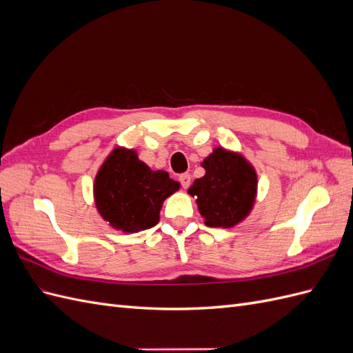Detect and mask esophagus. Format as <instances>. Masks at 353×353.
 Listing matches in <instances>:
<instances>
[{"mask_svg":"<svg viewBox=\"0 0 353 353\" xmlns=\"http://www.w3.org/2000/svg\"><path fill=\"white\" fill-rule=\"evenodd\" d=\"M179 183H181V185H183V188H188L190 183H191L190 174H183V175H181L179 176Z\"/></svg>","mask_w":353,"mask_h":353,"instance_id":"obj_1","label":"esophagus"}]
</instances>
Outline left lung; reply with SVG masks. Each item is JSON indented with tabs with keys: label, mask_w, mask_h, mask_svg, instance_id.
I'll return each instance as SVG.
<instances>
[{
	"label": "left lung",
	"mask_w": 353,
	"mask_h": 353,
	"mask_svg": "<svg viewBox=\"0 0 353 353\" xmlns=\"http://www.w3.org/2000/svg\"><path fill=\"white\" fill-rule=\"evenodd\" d=\"M206 174L197 178L188 193L197 197L199 210L208 227L228 228L250 212L258 178L240 154L215 148L203 160Z\"/></svg>",
	"instance_id": "obj_1"
}]
</instances>
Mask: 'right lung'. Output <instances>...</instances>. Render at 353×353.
Returning <instances> with one entry per match:
<instances>
[{"instance_id": "add662e5", "label": "right lung", "mask_w": 353, "mask_h": 353, "mask_svg": "<svg viewBox=\"0 0 353 353\" xmlns=\"http://www.w3.org/2000/svg\"><path fill=\"white\" fill-rule=\"evenodd\" d=\"M178 188L165 170H152L135 152L116 148L95 176L94 196L112 227L135 232L156 225L163 200Z\"/></svg>"}]
</instances>
